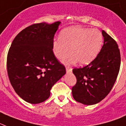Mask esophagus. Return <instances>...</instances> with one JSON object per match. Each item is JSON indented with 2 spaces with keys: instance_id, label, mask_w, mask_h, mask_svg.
I'll list each match as a JSON object with an SVG mask.
<instances>
[{
  "instance_id": "34e87169",
  "label": "esophagus",
  "mask_w": 126,
  "mask_h": 126,
  "mask_svg": "<svg viewBox=\"0 0 126 126\" xmlns=\"http://www.w3.org/2000/svg\"><path fill=\"white\" fill-rule=\"evenodd\" d=\"M66 72L67 73L72 72V68H70V67H69V66H66Z\"/></svg>"
}]
</instances>
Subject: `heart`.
<instances>
[{
  "label": "heart",
  "mask_w": 126,
  "mask_h": 126,
  "mask_svg": "<svg viewBox=\"0 0 126 126\" xmlns=\"http://www.w3.org/2000/svg\"><path fill=\"white\" fill-rule=\"evenodd\" d=\"M103 36L98 29L80 27H70L61 32L60 38L52 43L54 55L57 58H63L66 65L79 61L80 65H88L98 56L102 48Z\"/></svg>",
  "instance_id": "heart-1"
}]
</instances>
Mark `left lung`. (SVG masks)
<instances>
[{
	"instance_id": "1",
	"label": "left lung",
	"mask_w": 126,
	"mask_h": 126,
	"mask_svg": "<svg viewBox=\"0 0 126 126\" xmlns=\"http://www.w3.org/2000/svg\"><path fill=\"white\" fill-rule=\"evenodd\" d=\"M104 44L98 56L83 68L73 69L77 82L72 88L76 101L93 105L104 99L115 84L120 66V53L115 40L102 31Z\"/></svg>"
}]
</instances>
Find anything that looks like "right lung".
<instances>
[{"label":"right lung","mask_w":126,"mask_h":126,"mask_svg":"<svg viewBox=\"0 0 126 126\" xmlns=\"http://www.w3.org/2000/svg\"><path fill=\"white\" fill-rule=\"evenodd\" d=\"M60 24H32L18 34L9 48L7 70L10 83L16 93L31 104L46 101L52 87L66 73L52 50Z\"/></svg>","instance_id":"right-lung-1"}]
</instances>
